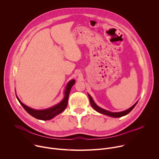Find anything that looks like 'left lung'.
<instances>
[{
  "label": "left lung",
  "mask_w": 159,
  "mask_h": 159,
  "mask_svg": "<svg viewBox=\"0 0 159 159\" xmlns=\"http://www.w3.org/2000/svg\"><path fill=\"white\" fill-rule=\"evenodd\" d=\"M88 96H89V101H90V105H91V106L96 111H98V112L101 113V114H102V115H107V116H111V117H113V118H120V117H122V116H124L126 115H128V113L134 107V106L137 105V102H136V103L133 105L131 107H129V109L125 110V111H121V112H111L109 111H107V110H106L104 109H102L101 107H100L99 106H98L96 103L94 101L93 99L92 98V97L90 96L89 94H88Z\"/></svg>",
  "instance_id": "obj_1"
}]
</instances>
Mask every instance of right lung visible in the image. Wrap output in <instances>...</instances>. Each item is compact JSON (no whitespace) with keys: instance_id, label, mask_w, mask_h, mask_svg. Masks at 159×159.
<instances>
[{"instance_id":"right-lung-1","label":"right lung","mask_w":159,"mask_h":159,"mask_svg":"<svg viewBox=\"0 0 159 159\" xmlns=\"http://www.w3.org/2000/svg\"><path fill=\"white\" fill-rule=\"evenodd\" d=\"M75 83V80L72 79L70 80L66 85L65 89L64 90V98L63 99L57 104L50 107L48 109H34L33 108H31L28 107V106L22 103L19 98L16 95V98L20 104V105L24 107V109L29 113L30 115L33 116L34 118L40 120H50L54 117H55L57 115L60 114L62 112L66 107L67 104H68V99H69V94L70 92L71 88L74 85V84Z\"/></svg>"}]
</instances>
